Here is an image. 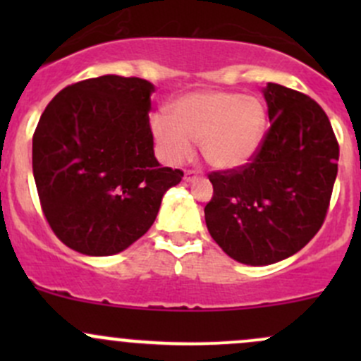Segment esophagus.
Masks as SVG:
<instances>
[{"label":"esophagus","mask_w":361,"mask_h":361,"mask_svg":"<svg viewBox=\"0 0 361 361\" xmlns=\"http://www.w3.org/2000/svg\"><path fill=\"white\" fill-rule=\"evenodd\" d=\"M201 176H202L201 171H197V169H187V171H185L183 180H185V181H194V180H197V178H201Z\"/></svg>","instance_id":"34e87169"}]
</instances>
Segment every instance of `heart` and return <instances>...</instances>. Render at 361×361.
<instances>
[{"instance_id": "b5f03b06", "label": "heart", "mask_w": 361, "mask_h": 361, "mask_svg": "<svg viewBox=\"0 0 361 361\" xmlns=\"http://www.w3.org/2000/svg\"><path fill=\"white\" fill-rule=\"evenodd\" d=\"M167 113L150 120L160 155L167 164L192 157L194 141L209 166L235 169L257 154L265 133V110L257 97L239 92L206 90L180 97Z\"/></svg>"}]
</instances>
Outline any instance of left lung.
Instances as JSON below:
<instances>
[{"instance_id":"8db88e82","label":"left lung","mask_w":361,"mask_h":361,"mask_svg":"<svg viewBox=\"0 0 361 361\" xmlns=\"http://www.w3.org/2000/svg\"><path fill=\"white\" fill-rule=\"evenodd\" d=\"M271 126L257 154L235 169L207 174V231L248 265L292 257L322 228L337 176L338 143L323 108L305 94L267 83Z\"/></svg>"}]
</instances>
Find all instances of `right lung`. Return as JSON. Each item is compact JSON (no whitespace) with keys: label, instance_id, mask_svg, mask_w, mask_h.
I'll return each instance as SVG.
<instances>
[{"label":"right lung","instance_id":"obj_1","mask_svg":"<svg viewBox=\"0 0 361 361\" xmlns=\"http://www.w3.org/2000/svg\"><path fill=\"white\" fill-rule=\"evenodd\" d=\"M154 85L104 75L61 90L32 134V174L54 234L106 257L147 234L183 171L160 167L148 111Z\"/></svg>","mask_w":361,"mask_h":361}]
</instances>
